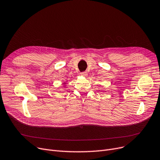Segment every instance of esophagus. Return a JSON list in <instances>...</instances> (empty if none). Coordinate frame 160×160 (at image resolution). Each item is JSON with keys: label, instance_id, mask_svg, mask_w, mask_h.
I'll use <instances>...</instances> for the list:
<instances>
[{"label": "esophagus", "instance_id": "esophagus-1", "mask_svg": "<svg viewBox=\"0 0 160 160\" xmlns=\"http://www.w3.org/2000/svg\"><path fill=\"white\" fill-rule=\"evenodd\" d=\"M81 75L82 76H83V77H87V76L88 75V73H87V72H81Z\"/></svg>", "mask_w": 160, "mask_h": 160}]
</instances>
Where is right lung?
Here are the masks:
<instances>
[{"label":"right lung","instance_id":"obj_1","mask_svg":"<svg viewBox=\"0 0 160 160\" xmlns=\"http://www.w3.org/2000/svg\"><path fill=\"white\" fill-rule=\"evenodd\" d=\"M66 83V82H63V84H65Z\"/></svg>","mask_w":160,"mask_h":160}]
</instances>
